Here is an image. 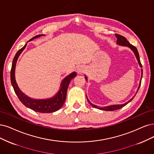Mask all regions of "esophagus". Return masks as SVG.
<instances>
[{
	"label": "esophagus",
	"instance_id": "esophagus-1",
	"mask_svg": "<svg viewBox=\"0 0 154 154\" xmlns=\"http://www.w3.org/2000/svg\"><path fill=\"white\" fill-rule=\"evenodd\" d=\"M84 69H85V68L82 66H79L77 68V72L78 73H82L84 71Z\"/></svg>",
	"mask_w": 154,
	"mask_h": 154
}]
</instances>
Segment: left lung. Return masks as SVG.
<instances>
[{
    "label": "left lung",
    "instance_id": "1",
    "mask_svg": "<svg viewBox=\"0 0 154 154\" xmlns=\"http://www.w3.org/2000/svg\"><path fill=\"white\" fill-rule=\"evenodd\" d=\"M116 37L117 38V43H116L117 45H121V46H124V47L129 48L131 50V51H133V53H134V56H135V57H136V60H137V61H138V64H139L140 68H141V67H142V65H141V62H140L139 53H138V50H137V49H136V48L134 47V46H133V45L130 44V43L127 41V39H126V38H125L124 37H123V36H122V35H119V34H116ZM141 79H140V82H139L138 88L137 90H136V91L134 95V96H133V97H132L129 100H128V101L125 102V103H122V104H114V105H111L106 106H102V107H101V106H97V105L93 104V103H91V101L89 100V99H88V96H87V95H86V98H87V100H88V102H89V103L93 107L96 108V109H98L101 110H105V111H113V110H116L121 109V108L124 107V106H126L127 104H128V103H129V102H131V101L133 100V98H134V96H136V93H138L139 88H140V86H141V79H142V75H143V70L141 69ZM84 76H85V79H86V81L88 82V77L86 76V75H84Z\"/></svg>",
    "mask_w": 154,
    "mask_h": 154
}]
</instances>
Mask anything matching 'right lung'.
<instances>
[{"mask_svg":"<svg viewBox=\"0 0 154 154\" xmlns=\"http://www.w3.org/2000/svg\"><path fill=\"white\" fill-rule=\"evenodd\" d=\"M45 35H38L35 37L31 38L30 41H32L33 39H35L40 37L44 36ZM27 43L20 49L16 53L14 58L13 61L12 68L11 70V84L14 88L16 94L18 96L19 100L21 103L28 109H30L33 111H35L40 113H52L58 110L63 105L66 96L67 89L72 79L75 78L77 75L75 72H73L69 75L65 77L61 82L60 89L53 96L48 98L44 99H35L28 96L20 90V88L17 84L16 78H15V70L17 61L20 54L26 48Z\"/></svg>","mask_w":154,"mask_h":154,"instance_id":"1","label":"right lung"}]
</instances>
